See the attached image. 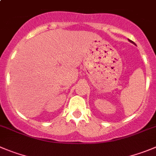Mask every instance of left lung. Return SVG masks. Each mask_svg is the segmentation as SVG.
<instances>
[{
    "instance_id": "1",
    "label": "left lung",
    "mask_w": 156,
    "mask_h": 156,
    "mask_svg": "<svg viewBox=\"0 0 156 156\" xmlns=\"http://www.w3.org/2000/svg\"><path fill=\"white\" fill-rule=\"evenodd\" d=\"M129 42H131V43H133V44H134V42H133V41H130V40H129Z\"/></svg>"
}]
</instances>
